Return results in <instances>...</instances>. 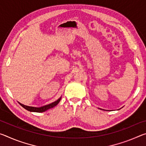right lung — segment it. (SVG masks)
Segmentation results:
<instances>
[{
    "mask_svg": "<svg viewBox=\"0 0 146 146\" xmlns=\"http://www.w3.org/2000/svg\"><path fill=\"white\" fill-rule=\"evenodd\" d=\"M61 100V97L59 98L57 100H56L55 102H54L51 104H49L48 105H46V106H42V107L40 108H35V107H32V106H26V105H24L23 104H20V105L21 106H23V107L26 109V110L29 111H31V112H37V113H42V112H44L46 111L49 110V109L51 108H53V107H55V106H56L59 103Z\"/></svg>",
    "mask_w": 146,
    "mask_h": 146,
    "instance_id": "1",
    "label": "right lung"
}]
</instances>
